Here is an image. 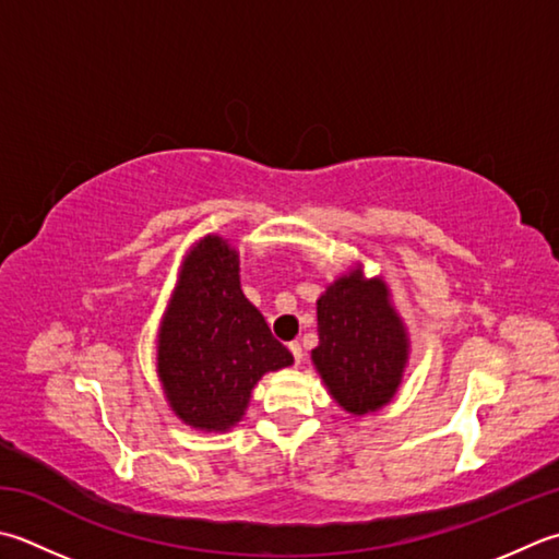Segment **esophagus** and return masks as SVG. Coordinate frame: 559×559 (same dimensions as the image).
<instances>
[{"label": "esophagus", "mask_w": 559, "mask_h": 559, "mask_svg": "<svg viewBox=\"0 0 559 559\" xmlns=\"http://www.w3.org/2000/svg\"><path fill=\"white\" fill-rule=\"evenodd\" d=\"M288 348H290V354L295 358V364H300V360H302V346L298 342H290Z\"/></svg>", "instance_id": "34e87169"}]
</instances>
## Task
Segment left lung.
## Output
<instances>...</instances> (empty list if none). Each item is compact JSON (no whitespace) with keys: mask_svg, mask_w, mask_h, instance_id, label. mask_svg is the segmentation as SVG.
I'll return each instance as SVG.
<instances>
[{"mask_svg":"<svg viewBox=\"0 0 559 559\" xmlns=\"http://www.w3.org/2000/svg\"><path fill=\"white\" fill-rule=\"evenodd\" d=\"M317 332L312 364L338 407L364 417L395 397L409 338L385 281L366 278L360 266L338 276L317 300Z\"/></svg>","mask_w":559,"mask_h":559,"instance_id":"left-lung-1","label":"left lung"}]
</instances>
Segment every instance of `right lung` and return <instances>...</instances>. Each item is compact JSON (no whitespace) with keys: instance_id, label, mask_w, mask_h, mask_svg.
<instances>
[{"instance_id":"right-lung-1","label":"right lung","mask_w":559,"mask_h":559,"mask_svg":"<svg viewBox=\"0 0 559 559\" xmlns=\"http://www.w3.org/2000/svg\"><path fill=\"white\" fill-rule=\"evenodd\" d=\"M293 364L239 286V254L207 235L186 254L157 334V373L171 412L201 431L245 417L261 376Z\"/></svg>"}]
</instances>
